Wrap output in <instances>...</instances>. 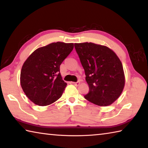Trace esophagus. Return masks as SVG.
Instances as JSON below:
<instances>
[{"mask_svg": "<svg viewBox=\"0 0 148 148\" xmlns=\"http://www.w3.org/2000/svg\"><path fill=\"white\" fill-rule=\"evenodd\" d=\"M73 84L74 85V86H78L80 84V82L79 81H77V82H74Z\"/></svg>", "mask_w": 148, "mask_h": 148, "instance_id": "1", "label": "esophagus"}]
</instances>
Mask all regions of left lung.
<instances>
[{
  "mask_svg": "<svg viewBox=\"0 0 148 148\" xmlns=\"http://www.w3.org/2000/svg\"><path fill=\"white\" fill-rule=\"evenodd\" d=\"M89 91L85 99L101 106L110 105L119 98L125 86L121 61L109 47L91 42L74 44Z\"/></svg>",
  "mask_w": 148,
  "mask_h": 148,
  "instance_id": "1",
  "label": "left lung"
}]
</instances>
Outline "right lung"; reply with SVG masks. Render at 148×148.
Wrapping results in <instances>:
<instances>
[{"mask_svg": "<svg viewBox=\"0 0 148 148\" xmlns=\"http://www.w3.org/2000/svg\"><path fill=\"white\" fill-rule=\"evenodd\" d=\"M73 48V43L54 42L36 49L25 61L20 83L33 103L47 106L62 96L67 84L62 79L60 65Z\"/></svg>", "mask_w": 148, "mask_h": 148, "instance_id": "add662e5", "label": "right lung"}]
</instances>
